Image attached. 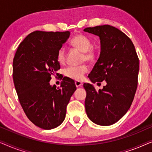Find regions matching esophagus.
Wrapping results in <instances>:
<instances>
[{"label": "esophagus", "instance_id": "esophagus-1", "mask_svg": "<svg viewBox=\"0 0 152 152\" xmlns=\"http://www.w3.org/2000/svg\"><path fill=\"white\" fill-rule=\"evenodd\" d=\"M75 86L77 87H80L82 86V82H80V81H75Z\"/></svg>", "mask_w": 152, "mask_h": 152}]
</instances>
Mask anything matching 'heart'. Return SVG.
<instances>
[{
	"label": "heart",
	"instance_id": "b5f03b06",
	"mask_svg": "<svg viewBox=\"0 0 152 152\" xmlns=\"http://www.w3.org/2000/svg\"><path fill=\"white\" fill-rule=\"evenodd\" d=\"M70 45L79 50L82 52V60L88 62H93L96 59L97 52L92 48V42L88 37L83 34H77L70 40ZM57 61L59 64H64L66 61V51L64 48H60L57 52ZM88 68L86 65L70 66L64 69V75L72 80L79 81L83 78L88 72Z\"/></svg>",
	"mask_w": 152,
	"mask_h": 152
}]
</instances>
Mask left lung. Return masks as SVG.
<instances>
[{"instance_id":"obj_1","label":"left lung","mask_w":152,"mask_h":152,"mask_svg":"<svg viewBox=\"0 0 152 152\" xmlns=\"http://www.w3.org/2000/svg\"><path fill=\"white\" fill-rule=\"evenodd\" d=\"M84 32L99 37L101 52L88 77L93 83L104 81L102 89L95 90L85 83V109L89 119L109 126L125 115L138 86L139 59L134 43L126 35L109 25L86 28Z\"/></svg>"}]
</instances>
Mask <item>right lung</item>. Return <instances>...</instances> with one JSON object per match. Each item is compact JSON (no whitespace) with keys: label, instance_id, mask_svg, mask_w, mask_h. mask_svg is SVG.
<instances>
[{"label":"right lung","instance_id":"add662e5","mask_svg":"<svg viewBox=\"0 0 152 152\" xmlns=\"http://www.w3.org/2000/svg\"><path fill=\"white\" fill-rule=\"evenodd\" d=\"M69 37L68 31H34L20 43L14 57L13 80L20 105L28 119L43 129L56 128L63 122L66 107L77 88L70 79L57 88L49 83L51 75H58L57 52Z\"/></svg>","mask_w":152,"mask_h":152}]
</instances>
